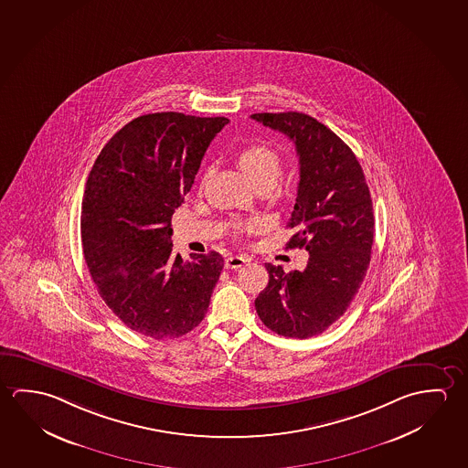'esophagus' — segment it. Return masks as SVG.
<instances>
[{
  "label": "esophagus",
  "instance_id": "34e87169",
  "mask_svg": "<svg viewBox=\"0 0 468 468\" xmlns=\"http://www.w3.org/2000/svg\"><path fill=\"white\" fill-rule=\"evenodd\" d=\"M245 256H229L227 260H225V268L227 269H238L241 268L243 264L246 262Z\"/></svg>",
  "mask_w": 468,
  "mask_h": 468
}]
</instances>
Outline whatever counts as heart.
I'll list each match as a JSON object with an SVG mask.
<instances>
[{
  "instance_id": "heart-1",
  "label": "heart",
  "mask_w": 468,
  "mask_h": 468,
  "mask_svg": "<svg viewBox=\"0 0 468 468\" xmlns=\"http://www.w3.org/2000/svg\"><path fill=\"white\" fill-rule=\"evenodd\" d=\"M237 161L248 179L256 187H271L282 171V158L268 144H250L237 152ZM258 222H250L246 227L254 229Z\"/></svg>"
}]
</instances>
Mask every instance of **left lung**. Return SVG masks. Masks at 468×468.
I'll use <instances>...</instances> for the list:
<instances>
[{
	"mask_svg": "<svg viewBox=\"0 0 468 468\" xmlns=\"http://www.w3.org/2000/svg\"><path fill=\"white\" fill-rule=\"evenodd\" d=\"M251 119L295 144L300 183L287 227V248H305L307 268L283 272L266 264L269 282L254 300L261 322L287 337L316 336L339 320L367 272L374 208L364 171L335 132L302 112H261Z\"/></svg>",
	"mask_w": 468,
	"mask_h": 468,
	"instance_id": "1",
	"label": "left lung"
}]
</instances>
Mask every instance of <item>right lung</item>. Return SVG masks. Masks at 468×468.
<instances>
[{
	"label": "right lung",
	"instance_id": "1",
	"mask_svg": "<svg viewBox=\"0 0 468 468\" xmlns=\"http://www.w3.org/2000/svg\"><path fill=\"white\" fill-rule=\"evenodd\" d=\"M227 117L140 115L101 150L81 202V243L101 297L131 330L173 339L207 314L223 258L173 254L171 217Z\"/></svg>",
	"mask_w": 468,
	"mask_h": 468
}]
</instances>
